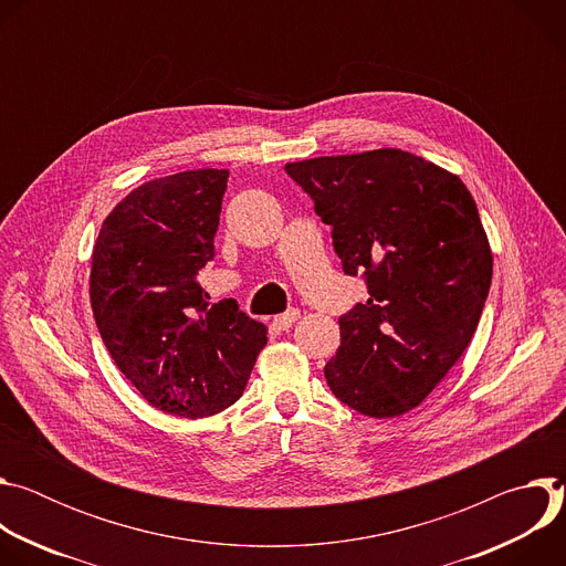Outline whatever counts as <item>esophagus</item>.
Here are the masks:
<instances>
[{"mask_svg": "<svg viewBox=\"0 0 566 566\" xmlns=\"http://www.w3.org/2000/svg\"><path fill=\"white\" fill-rule=\"evenodd\" d=\"M297 317H300V311H297V308H291V311H286V313L275 315V317H273V325H275L277 329L286 332V329H291V327L295 325Z\"/></svg>", "mask_w": 566, "mask_h": 566, "instance_id": "esophagus-1", "label": "esophagus"}]
</instances>
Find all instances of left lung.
<instances>
[{"label":"left lung","instance_id":"obj_1","mask_svg":"<svg viewBox=\"0 0 566 566\" xmlns=\"http://www.w3.org/2000/svg\"><path fill=\"white\" fill-rule=\"evenodd\" d=\"M284 170L334 228L345 273L367 277L369 297L338 319L325 365L334 396L374 419L415 410L463 356L489 297L493 251L470 190L394 147Z\"/></svg>","mask_w":566,"mask_h":566}]
</instances>
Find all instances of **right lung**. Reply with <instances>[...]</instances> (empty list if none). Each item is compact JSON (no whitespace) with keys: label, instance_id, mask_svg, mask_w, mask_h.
Here are the masks:
<instances>
[{"label":"right lung","instance_id":"1","mask_svg":"<svg viewBox=\"0 0 566 566\" xmlns=\"http://www.w3.org/2000/svg\"><path fill=\"white\" fill-rule=\"evenodd\" d=\"M228 170L145 181L101 226L90 297L101 338L151 408L223 412L247 389L266 327L237 302L208 304L197 273L214 255Z\"/></svg>","mask_w":566,"mask_h":566}]
</instances>
